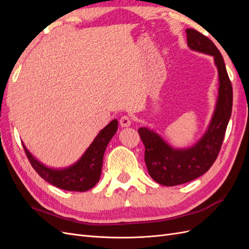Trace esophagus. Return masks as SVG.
I'll use <instances>...</instances> for the list:
<instances>
[{
    "mask_svg": "<svg viewBox=\"0 0 249 249\" xmlns=\"http://www.w3.org/2000/svg\"><path fill=\"white\" fill-rule=\"evenodd\" d=\"M119 124H120V125H122L123 127L130 126L131 124H132V118L129 115H124V116L120 117Z\"/></svg>",
    "mask_w": 249,
    "mask_h": 249,
    "instance_id": "1",
    "label": "esophagus"
}]
</instances>
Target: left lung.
I'll return each mask as SVG.
<instances>
[{
    "label": "left lung",
    "instance_id": "obj_1",
    "mask_svg": "<svg viewBox=\"0 0 249 249\" xmlns=\"http://www.w3.org/2000/svg\"><path fill=\"white\" fill-rule=\"evenodd\" d=\"M186 34L188 47L191 50L214 57L219 76L218 100L207 132L189 148H173L147 127H140L138 130L145 146L144 160L149 176L163 186L188 183L211 168L220 152L231 115L232 87L219 50L212 40L196 30L187 29Z\"/></svg>",
    "mask_w": 249,
    "mask_h": 249
}]
</instances>
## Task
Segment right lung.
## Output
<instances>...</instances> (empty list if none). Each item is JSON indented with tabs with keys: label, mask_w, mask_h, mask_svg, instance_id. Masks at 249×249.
Here are the masks:
<instances>
[{
	"label": "right lung",
	"mask_w": 249,
	"mask_h": 249,
	"mask_svg": "<svg viewBox=\"0 0 249 249\" xmlns=\"http://www.w3.org/2000/svg\"><path fill=\"white\" fill-rule=\"evenodd\" d=\"M117 120L113 119L97 134L81 159L71 166L63 169L47 167L36 160L24 144L22 146L32 167L48 183L62 190L84 192L91 189L100 180L105 150L117 131Z\"/></svg>",
	"instance_id": "obj_1"
}]
</instances>
